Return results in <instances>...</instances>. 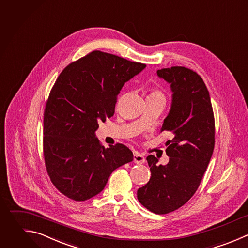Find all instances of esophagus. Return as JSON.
Listing matches in <instances>:
<instances>
[{"label":"esophagus","mask_w":248,"mask_h":248,"mask_svg":"<svg viewBox=\"0 0 248 248\" xmlns=\"http://www.w3.org/2000/svg\"><path fill=\"white\" fill-rule=\"evenodd\" d=\"M134 162L136 164H143L145 162V158L140 152H135L134 153Z\"/></svg>","instance_id":"1"}]
</instances>
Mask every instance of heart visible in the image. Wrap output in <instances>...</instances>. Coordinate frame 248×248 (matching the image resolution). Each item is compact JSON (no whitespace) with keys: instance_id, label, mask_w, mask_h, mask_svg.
Masks as SVG:
<instances>
[{"instance_id":"obj_1","label":"heart","mask_w":248,"mask_h":248,"mask_svg":"<svg viewBox=\"0 0 248 248\" xmlns=\"http://www.w3.org/2000/svg\"><path fill=\"white\" fill-rule=\"evenodd\" d=\"M148 97H161V98H164L163 94H162L160 91L156 90V89H153V90L151 91V93L149 94Z\"/></svg>"}]
</instances>
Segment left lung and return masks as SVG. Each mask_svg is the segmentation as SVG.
<instances>
[{
	"mask_svg": "<svg viewBox=\"0 0 248 248\" xmlns=\"http://www.w3.org/2000/svg\"><path fill=\"white\" fill-rule=\"evenodd\" d=\"M170 84L171 107L161 132H170L166 142L170 157L165 166L153 155L146 160L149 181L138 190L140 202L156 214L171 212L186 203L197 191L214 148V115L202 78L185 67L157 71Z\"/></svg>",
	"mask_w": 248,
	"mask_h": 248,
	"instance_id": "1",
	"label": "left lung"
}]
</instances>
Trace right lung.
I'll use <instances>...</instances> for the list:
<instances>
[{"label": "right lung", "instance_id": "1", "mask_svg": "<svg viewBox=\"0 0 248 248\" xmlns=\"http://www.w3.org/2000/svg\"><path fill=\"white\" fill-rule=\"evenodd\" d=\"M145 67L96 50L57 78L45 108L44 156L51 182L68 198L80 202L98 195L115 169L133 161L126 145L105 148L95 132L113 116L125 82Z\"/></svg>", "mask_w": 248, "mask_h": 248}]
</instances>
